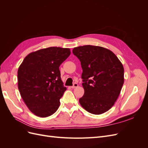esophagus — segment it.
<instances>
[{"label":"esophagus","instance_id":"1","mask_svg":"<svg viewBox=\"0 0 148 148\" xmlns=\"http://www.w3.org/2000/svg\"><path fill=\"white\" fill-rule=\"evenodd\" d=\"M78 83H75L73 84V86H71V88H75L78 87Z\"/></svg>","mask_w":148,"mask_h":148}]
</instances>
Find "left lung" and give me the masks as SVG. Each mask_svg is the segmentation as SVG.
<instances>
[{
    "label": "left lung",
    "instance_id": "8db88e82",
    "mask_svg": "<svg viewBox=\"0 0 148 148\" xmlns=\"http://www.w3.org/2000/svg\"><path fill=\"white\" fill-rule=\"evenodd\" d=\"M72 52L83 69L84 93L79 104L91 114L106 112L115 104L123 84L122 64L112 52L101 46H79Z\"/></svg>",
    "mask_w": 148,
    "mask_h": 148
}]
</instances>
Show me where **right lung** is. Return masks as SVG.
<instances>
[{
    "mask_svg": "<svg viewBox=\"0 0 148 148\" xmlns=\"http://www.w3.org/2000/svg\"><path fill=\"white\" fill-rule=\"evenodd\" d=\"M70 49L51 47L31 52L18 70V87L29 110L40 117L54 114L66 88L59 66L70 55Z\"/></svg>",
    "mask_w": 148,
    "mask_h": 148,
    "instance_id": "add662e5",
    "label": "right lung"
}]
</instances>
